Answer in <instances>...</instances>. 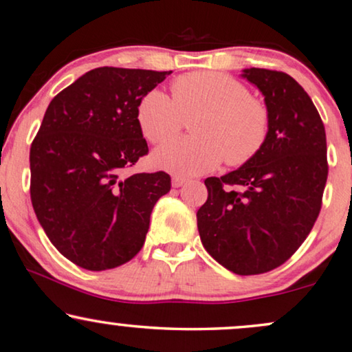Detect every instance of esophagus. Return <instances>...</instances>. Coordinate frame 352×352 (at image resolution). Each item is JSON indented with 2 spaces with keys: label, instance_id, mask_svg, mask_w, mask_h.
<instances>
[{
  "label": "esophagus",
  "instance_id": "esophagus-1",
  "mask_svg": "<svg viewBox=\"0 0 352 352\" xmlns=\"http://www.w3.org/2000/svg\"><path fill=\"white\" fill-rule=\"evenodd\" d=\"M186 182H188V178H185V177H178V175L172 177V186H174V188H180V186L185 185Z\"/></svg>",
  "mask_w": 352,
  "mask_h": 352
}]
</instances>
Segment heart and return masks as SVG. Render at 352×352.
I'll use <instances>...</instances> for the list:
<instances>
[{"instance_id":"heart-1","label":"heart","mask_w":352,"mask_h":352,"mask_svg":"<svg viewBox=\"0 0 352 352\" xmlns=\"http://www.w3.org/2000/svg\"><path fill=\"white\" fill-rule=\"evenodd\" d=\"M174 100L151 89L137 103V124L150 143H162L192 121L196 137L175 138L153 153V164L178 177L206 174L225 160L244 166L263 151L271 110L239 79L220 72H192L172 81Z\"/></svg>"}]
</instances>
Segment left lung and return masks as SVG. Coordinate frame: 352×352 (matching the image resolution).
Wrapping results in <instances>:
<instances>
[{
  "label": "left lung",
  "instance_id": "left-lung-1",
  "mask_svg": "<svg viewBox=\"0 0 352 352\" xmlns=\"http://www.w3.org/2000/svg\"><path fill=\"white\" fill-rule=\"evenodd\" d=\"M271 110L268 143L255 160L209 177L197 210L204 249L239 276L263 274L298 250L318 220L329 175L325 127L305 89L287 73L245 68Z\"/></svg>",
  "mask_w": 352,
  "mask_h": 352
}]
</instances>
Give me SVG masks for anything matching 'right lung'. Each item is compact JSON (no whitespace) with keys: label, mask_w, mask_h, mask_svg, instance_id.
I'll return each mask as SVG.
<instances>
[{"label":"right lung","mask_w":352,"mask_h":352,"mask_svg":"<svg viewBox=\"0 0 352 352\" xmlns=\"http://www.w3.org/2000/svg\"><path fill=\"white\" fill-rule=\"evenodd\" d=\"M172 72L100 67L58 92L30 148V196L49 241L73 263L103 271L132 260L170 191L166 172L126 175L148 155L137 103Z\"/></svg>","instance_id":"1"}]
</instances>
